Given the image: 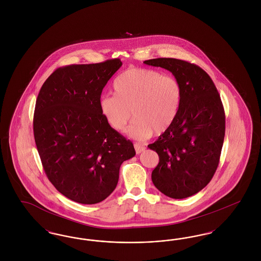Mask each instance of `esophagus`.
I'll return each instance as SVG.
<instances>
[{
	"label": "esophagus",
	"mask_w": 261,
	"mask_h": 261,
	"mask_svg": "<svg viewBox=\"0 0 261 261\" xmlns=\"http://www.w3.org/2000/svg\"><path fill=\"white\" fill-rule=\"evenodd\" d=\"M134 147H135V150H136V153H141L142 151H144L145 150V147H143V146H141V145H139V144H134Z\"/></svg>",
	"instance_id": "34e87169"
}]
</instances>
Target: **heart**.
Wrapping results in <instances>:
<instances>
[{
  "label": "heart",
  "instance_id": "b5f03b06",
  "mask_svg": "<svg viewBox=\"0 0 261 261\" xmlns=\"http://www.w3.org/2000/svg\"><path fill=\"white\" fill-rule=\"evenodd\" d=\"M113 95L99 100V111L116 131H123L135 117L128 134L143 141L162 135L175 121L182 100V88L171 75L149 68H129L113 81Z\"/></svg>",
  "mask_w": 261,
  "mask_h": 261
}]
</instances>
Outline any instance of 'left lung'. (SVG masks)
<instances>
[{
	"mask_svg": "<svg viewBox=\"0 0 261 261\" xmlns=\"http://www.w3.org/2000/svg\"><path fill=\"white\" fill-rule=\"evenodd\" d=\"M144 63L170 71L182 88V100L172 126L149 144L160 162L151 172L153 185L172 199L191 197L211 182L225 136V112L210 75L190 62L160 58Z\"/></svg>",
	"mask_w": 261,
	"mask_h": 261,
	"instance_id": "8db88e82",
	"label": "left lung"
}]
</instances>
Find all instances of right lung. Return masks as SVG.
<instances>
[{"mask_svg": "<svg viewBox=\"0 0 261 261\" xmlns=\"http://www.w3.org/2000/svg\"><path fill=\"white\" fill-rule=\"evenodd\" d=\"M121 65L114 59L60 67L36 99L33 131L45 173L61 194L79 203L107 199L122 162L136 154L132 142L99 111L102 89Z\"/></svg>", "mask_w": 261, "mask_h": 261, "instance_id": "right-lung-1", "label": "right lung"}]
</instances>
